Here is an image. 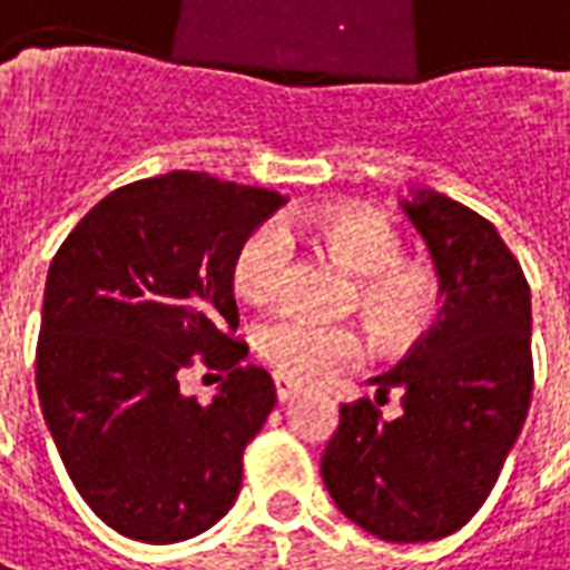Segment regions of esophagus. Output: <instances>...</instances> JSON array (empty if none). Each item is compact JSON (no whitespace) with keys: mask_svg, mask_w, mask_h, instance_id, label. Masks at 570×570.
<instances>
[{"mask_svg":"<svg viewBox=\"0 0 570 570\" xmlns=\"http://www.w3.org/2000/svg\"><path fill=\"white\" fill-rule=\"evenodd\" d=\"M273 382H276V397L282 400V403H285L288 397H294V394L301 391V387H297L294 382H288L285 375H273Z\"/></svg>","mask_w":570,"mask_h":570,"instance_id":"34e87169","label":"esophagus"}]
</instances>
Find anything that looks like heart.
<instances>
[{
	"instance_id": "obj_1",
	"label": "heart",
	"mask_w": 570,
	"mask_h": 570,
	"mask_svg": "<svg viewBox=\"0 0 570 570\" xmlns=\"http://www.w3.org/2000/svg\"><path fill=\"white\" fill-rule=\"evenodd\" d=\"M288 229L309 235L360 276L356 304L384 341H412L438 320V278L419 263L400 261L403 235L391 217L366 204H325L294 210L285 226L261 223L254 233H247L233 257V288L242 301L266 307L282 294L292 266ZM254 344L266 366L294 382H316L366 356V337L360 328L313 323L294 313L263 323Z\"/></svg>"
}]
</instances>
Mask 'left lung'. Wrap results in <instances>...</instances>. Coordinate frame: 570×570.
<instances>
[{
  "mask_svg": "<svg viewBox=\"0 0 570 570\" xmlns=\"http://www.w3.org/2000/svg\"><path fill=\"white\" fill-rule=\"evenodd\" d=\"M400 204L431 250L443 307L397 366L372 379L379 403L400 391L397 419H382L366 397L341 406L323 481L363 531L431 543L484 505L528 419L531 288L472 207L431 188Z\"/></svg>",
  "mask_w": 570,
  "mask_h": 570,
  "instance_id": "1",
  "label": "left lung"
}]
</instances>
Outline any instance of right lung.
<instances>
[{"label":"right lung","instance_id":"add662e5","mask_svg":"<svg viewBox=\"0 0 570 570\" xmlns=\"http://www.w3.org/2000/svg\"><path fill=\"white\" fill-rule=\"evenodd\" d=\"M285 198L173 170L117 188L58 247L42 297L37 394L73 488L108 528L179 543L242 490L276 384L233 337V257ZM223 371L207 407L178 379Z\"/></svg>","mask_w":570,"mask_h":570}]
</instances>
